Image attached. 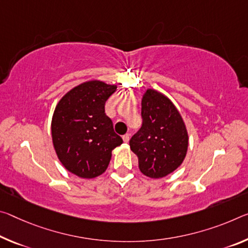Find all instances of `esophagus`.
Masks as SVG:
<instances>
[{"mask_svg":"<svg viewBox=\"0 0 248 248\" xmlns=\"http://www.w3.org/2000/svg\"><path fill=\"white\" fill-rule=\"evenodd\" d=\"M123 139H124V142H125V143H127V142H128V141H129V139H130V136H129V135H128V133H125V135H124V136H123Z\"/></svg>","mask_w":248,"mask_h":248,"instance_id":"1","label":"esophagus"}]
</instances>
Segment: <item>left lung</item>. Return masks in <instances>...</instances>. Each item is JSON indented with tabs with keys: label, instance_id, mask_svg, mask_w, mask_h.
Here are the masks:
<instances>
[{
	"label": "left lung",
	"instance_id": "1",
	"mask_svg": "<svg viewBox=\"0 0 248 248\" xmlns=\"http://www.w3.org/2000/svg\"><path fill=\"white\" fill-rule=\"evenodd\" d=\"M143 124L130 140L141 173L161 179L175 171L186 159V125L174 104L158 90L148 88L141 100Z\"/></svg>",
	"mask_w": 248,
	"mask_h": 248
}]
</instances>
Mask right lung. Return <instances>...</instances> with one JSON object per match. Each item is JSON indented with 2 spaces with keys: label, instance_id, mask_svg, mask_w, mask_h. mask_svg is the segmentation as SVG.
<instances>
[{
  "label": "right lung",
  "instance_id": "add662e5",
  "mask_svg": "<svg viewBox=\"0 0 248 248\" xmlns=\"http://www.w3.org/2000/svg\"><path fill=\"white\" fill-rule=\"evenodd\" d=\"M117 85L88 80L75 86L55 107L50 130L58 160L70 173L93 179L107 170L111 152L123 143L105 113Z\"/></svg>",
  "mask_w": 248,
  "mask_h": 248
}]
</instances>
